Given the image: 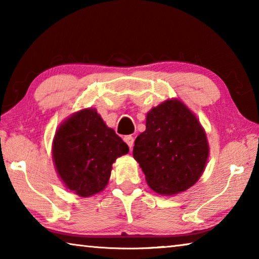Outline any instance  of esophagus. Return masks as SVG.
I'll return each instance as SVG.
<instances>
[{
    "mask_svg": "<svg viewBox=\"0 0 259 259\" xmlns=\"http://www.w3.org/2000/svg\"><path fill=\"white\" fill-rule=\"evenodd\" d=\"M123 139H124V142L128 144V146H129L130 150H133V147H134V137H131V136H125Z\"/></svg>",
    "mask_w": 259,
    "mask_h": 259,
    "instance_id": "34e87169",
    "label": "esophagus"
}]
</instances>
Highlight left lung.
Masks as SVG:
<instances>
[{
	"mask_svg": "<svg viewBox=\"0 0 259 259\" xmlns=\"http://www.w3.org/2000/svg\"><path fill=\"white\" fill-rule=\"evenodd\" d=\"M134 157L147 185L160 195H176L199 181L209 157L207 134L182 100L166 99L146 115L136 138Z\"/></svg>",
	"mask_w": 259,
	"mask_h": 259,
	"instance_id": "obj_1",
	"label": "left lung"
}]
</instances>
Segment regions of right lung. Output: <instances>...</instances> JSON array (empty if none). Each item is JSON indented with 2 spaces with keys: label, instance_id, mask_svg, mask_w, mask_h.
Segmentation results:
<instances>
[{
  "label": "right lung",
  "instance_id": "add662e5",
  "mask_svg": "<svg viewBox=\"0 0 259 259\" xmlns=\"http://www.w3.org/2000/svg\"><path fill=\"white\" fill-rule=\"evenodd\" d=\"M128 152V145L93 107L71 114L52 140V161L58 177L69 192L81 198L103 192L112 164Z\"/></svg>",
  "mask_w": 259,
  "mask_h": 259
}]
</instances>
